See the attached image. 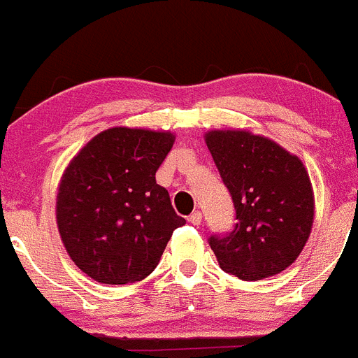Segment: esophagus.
I'll use <instances>...</instances> for the list:
<instances>
[{"label": "esophagus", "instance_id": "esophagus-1", "mask_svg": "<svg viewBox=\"0 0 358 358\" xmlns=\"http://www.w3.org/2000/svg\"><path fill=\"white\" fill-rule=\"evenodd\" d=\"M201 220H203L201 212H192V213H190V215H189V222H190V224L199 226V224H201Z\"/></svg>", "mask_w": 358, "mask_h": 358}]
</instances>
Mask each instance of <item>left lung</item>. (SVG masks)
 Returning <instances> with one entry per match:
<instances>
[{
    "label": "left lung",
    "mask_w": 358,
    "mask_h": 358,
    "mask_svg": "<svg viewBox=\"0 0 358 358\" xmlns=\"http://www.w3.org/2000/svg\"><path fill=\"white\" fill-rule=\"evenodd\" d=\"M205 141L238 219L229 235L208 240L220 268L243 280L286 270L315 220V192L302 160L249 130H208Z\"/></svg>",
    "instance_id": "8db88e82"
}]
</instances>
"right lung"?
Masks as SVG:
<instances>
[{
    "instance_id": "obj_1",
    "label": "right lung",
    "mask_w": 358,
    "mask_h": 358,
    "mask_svg": "<svg viewBox=\"0 0 358 358\" xmlns=\"http://www.w3.org/2000/svg\"><path fill=\"white\" fill-rule=\"evenodd\" d=\"M175 143L168 130L113 127L69 162L56 222L72 262L102 285L145 279L173 231L185 224L155 173Z\"/></svg>"
}]
</instances>
